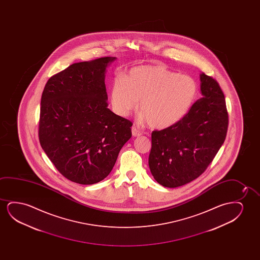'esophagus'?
I'll return each instance as SVG.
<instances>
[{
	"instance_id": "esophagus-1",
	"label": "esophagus",
	"mask_w": 260,
	"mask_h": 260,
	"mask_svg": "<svg viewBox=\"0 0 260 260\" xmlns=\"http://www.w3.org/2000/svg\"><path fill=\"white\" fill-rule=\"evenodd\" d=\"M132 136L133 137H139V136L142 135V133L140 131H139L136 127H132Z\"/></svg>"
}]
</instances>
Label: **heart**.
<instances>
[{
  "mask_svg": "<svg viewBox=\"0 0 260 260\" xmlns=\"http://www.w3.org/2000/svg\"><path fill=\"white\" fill-rule=\"evenodd\" d=\"M197 84L188 75H178L161 64L133 68L114 78L111 103L114 112L127 116L138 107L140 118L151 128L164 129L178 123L196 100Z\"/></svg>",
  "mask_w": 260,
  "mask_h": 260,
  "instance_id": "obj_1",
  "label": "heart"
}]
</instances>
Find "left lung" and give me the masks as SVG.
<instances>
[{"instance_id":"1","label":"left lung","mask_w":260,"mask_h":260,"mask_svg":"<svg viewBox=\"0 0 260 260\" xmlns=\"http://www.w3.org/2000/svg\"><path fill=\"white\" fill-rule=\"evenodd\" d=\"M203 98L178 123L152 132L148 164L154 179L174 188L205 171L223 145L228 127L224 95L218 82L202 73Z\"/></svg>"}]
</instances>
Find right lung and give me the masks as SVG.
Returning <instances> with one entry per match:
<instances>
[{
	"label": "right lung",
	"instance_id": "right-lung-1",
	"mask_svg": "<svg viewBox=\"0 0 260 260\" xmlns=\"http://www.w3.org/2000/svg\"><path fill=\"white\" fill-rule=\"evenodd\" d=\"M115 59L75 63L51 76L43 89L40 144L57 171L81 185L107 178L132 138V121L107 107L105 74Z\"/></svg>",
	"mask_w": 260,
	"mask_h": 260
}]
</instances>
